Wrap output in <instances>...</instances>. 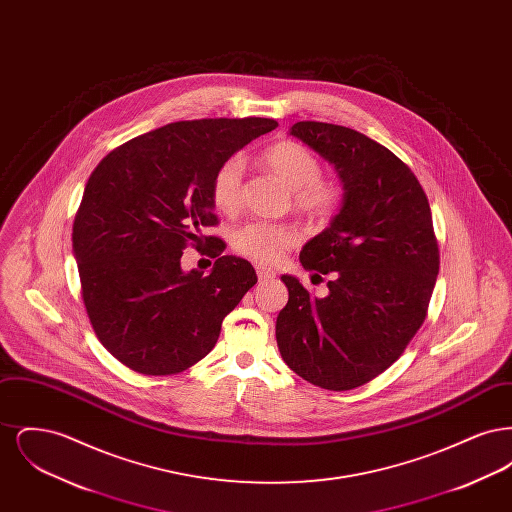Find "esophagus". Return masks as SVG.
<instances>
[{
	"label": "esophagus",
	"instance_id": "34e87169",
	"mask_svg": "<svg viewBox=\"0 0 512 512\" xmlns=\"http://www.w3.org/2000/svg\"><path fill=\"white\" fill-rule=\"evenodd\" d=\"M255 270H257V278L263 282V280H270V278H274L276 276V272L272 270V268L265 267V265H255Z\"/></svg>",
	"mask_w": 512,
	"mask_h": 512
}]
</instances>
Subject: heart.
Segmentation results:
<instances>
[{"instance_id":"b5f03b06","label":"heart","mask_w":512,"mask_h":512,"mask_svg":"<svg viewBox=\"0 0 512 512\" xmlns=\"http://www.w3.org/2000/svg\"><path fill=\"white\" fill-rule=\"evenodd\" d=\"M268 171L292 190L293 205L307 217L326 220L340 211L343 186L338 180L322 178V163L317 155L297 142L282 140L263 153ZM244 163L230 157L220 165L211 180V201L224 215H234L242 207ZM299 242V232L288 222H247L234 232L232 244L238 253L259 261L278 263L286 251Z\"/></svg>"}]
</instances>
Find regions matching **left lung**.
I'll use <instances>...</instances> for the list:
<instances>
[{
  "label": "left lung",
  "instance_id": "1",
  "mask_svg": "<svg viewBox=\"0 0 512 512\" xmlns=\"http://www.w3.org/2000/svg\"><path fill=\"white\" fill-rule=\"evenodd\" d=\"M290 134L336 167L345 195L299 253L313 276L330 274L328 295L284 274L290 299L276 341L303 380L353 390L393 365L426 318L439 272L432 211L414 172L365 134L317 121L295 122Z\"/></svg>",
  "mask_w": 512,
  "mask_h": 512
}]
</instances>
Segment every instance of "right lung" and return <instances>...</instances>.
Returning a JSON list of instances; mask_svg holds the SVG:
<instances>
[{
	"instance_id": "right-lung-1",
	"label": "right lung",
	"mask_w": 512,
	"mask_h": 512,
	"mask_svg": "<svg viewBox=\"0 0 512 512\" xmlns=\"http://www.w3.org/2000/svg\"><path fill=\"white\" fill-rule=\"evenodd\" d=\"M276 126L259 117L171 122L113 149L90 174L74 217V259L92 328L122 365L147 376L190 368L257 284L251 263L222 255L215 236H203L215 259L207 276L184 272L180 257L219 224L217 169Z\"/></svg>"
}]
</instances>
